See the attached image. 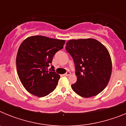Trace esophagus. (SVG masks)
<instances>
[{"label":"esophagus","mask_w":126,"mask_h":126,"mask_svg":"<svg viewBox=\"0 0 126 126\" xmlns=\"http://www.w3.org/2000/svg\"><path fill=\"white\" fill-rule=\"evenodd\" d=\"M71 74V73H70V72H67L66 73H65V74H64V76H70Z\"/></svg>","instance_id":"1"}]
</instances>
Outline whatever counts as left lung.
I'll return each mask as SVG.
<instances>
[{
	"label": "left lung",
	"mask_w": 126,
	"mask_h": 126,
	"mask_svg": "<svg viewBox=\"0 0 126 126\" xmlns=\"http://www.w3.org/2000/svg\"><path fill=\"white\" fill-rule=\"evenodd\" d=\"M65 49L75 64L77 81L71 85L76 93L84 98L102 92L112 74L110 55L107 48L93 38L71 40Z\"/></svg>",
	"instance_id": "obj_1"
}]
</instances>
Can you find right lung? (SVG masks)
Here are the masks:
<instances>
[{
	"mask_svg": "<svg viewBox=\"0 0 126 126\" xmlns=\"http://www.w3.org/2000/svg\"><path fill=\"white\" fill-rule=\"evenodd\" d=\"M65 41L44 36L26 38L19 47L16 67L19 78L24 88L38 97L48 95L55 90L60 75L54 67L48 69L53 55L63 48Z\"/></svg>",
	"mask_w": 126,
	"mask_h": 126,
	"instance_id": "add662e5",
	"label": "right lung"
}]
</instances>
